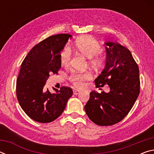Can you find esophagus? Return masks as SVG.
Wrapping results in <instances>:
<instances>
[{"label": "esophagus", "instance_id": "1", "mask_svg": "<svg viewBox=\"0 0 154 154\" xmlns=\"http://www.w3.org/2000/svg\"><path fill=\"white\" fill-rule=\"evenodd\" d=\"M72 92H73L74 94H78L80 92V91L77 90V89H73L72 90Z\"/></svg>", "mask_w": 154, "mask_h": 154}]
</instances>
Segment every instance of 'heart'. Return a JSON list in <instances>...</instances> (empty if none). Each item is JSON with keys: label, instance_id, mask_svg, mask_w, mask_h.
Listing matches in <instances>:
<instances>
[{"label": "heart", "instance_id": "heart-1", "mask_svg": "<svg viewBox=\"0 0 154 154\" xmlns=\"http://www.w3.org/2000/svg\"><path fill=\"white\" fill-rule=\"evenodd\" d=\"M74 48L77 52L88 58V64L94 69L98 70L105 66L106 58L100 54L102 48L97 41L91 36H83L78 38L74 43ZM71 54L68 48L62 49L59 54V59L62 66H69ZM91 72H72L69 79L75 87L82 88L85 82L92 79Z\"/></svg>", "mask_w": 154, "mask_h": 154}]
</instances>
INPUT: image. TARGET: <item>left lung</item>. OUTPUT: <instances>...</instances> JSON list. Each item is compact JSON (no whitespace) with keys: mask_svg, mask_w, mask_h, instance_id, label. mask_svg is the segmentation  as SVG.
Returning <instances> with one entry per match:
<instances>
[{"mask_svg":"<svg viewBox=\"0 0 154 154\" xmlns=\"http://www.w3.org/2000/svg\"><path fill=\"white\" fill-rule=\"evenodd\" d=\"M105 45V68L95 79V84L97 88L108 85L110 91H92L84 107L88 118L99 126H111L122 121L140 92L139 66L129 49L118 43Z\"/></svg>","mask_w":154,"mask_h":154,"instance_id":"8db88e82","label":"left lung"}]
</instances>
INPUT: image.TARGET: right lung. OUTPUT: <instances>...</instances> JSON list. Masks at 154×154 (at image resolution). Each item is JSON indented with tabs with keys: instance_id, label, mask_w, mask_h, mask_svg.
I'll use <instances>...</instances> for the list:
<instances>
[{
	"instance_id": "right-lung-1",
	"label": "right lung",
	"mask_w": 154,
	"mask_h": 154,
	"mask_svg": "<svg viewBox=\"0 0 154 154\" xmlns=\"http://www.w3.org/2000/svg\"><path fill=\"white\" fill-rule=\"evenodd\" d=\"M72 35L50 36L31 49L21 64L16 82V96L21 107L33 120L49 123L62 113L72 95L71 88L62 86L54 93L44 86L49 74L61 68L59 54Z\"/></svg>"
}]
</instances>
